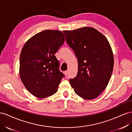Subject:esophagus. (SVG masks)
<instances>
[{"label":"esophagus","mask_w":132,"mask_h":132,"mask_svg":"<svg viewBox=\"0 0 132 132\" xmlns=\"http://www.w3.org/2000/svg\"><path fill=\"white\" fill-rule=\"evenodd\" d=\"M64 74H65V75L66 76V78L68 77H67V75H68V71H65V72H64Z\"/></svg>","instance_id":"1"}]
</instances>
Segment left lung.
<instances>
[{"mask_svg": "<svg viewBox=\"0 0 132 132\" xmlns=\"http://www.w3.org/2000/svg\"><path fill=\"white\" fill-rule=\"evenodd\" d=\"M63 32L78 60L77 76L70 80L71 87L82 98L95 99L106 88L113 69L111 45L106 37L93 28Z\"/></svg>", "mask_w": 132, "mask_h": 132, "instance_id": "obj_1", "label": "left lung"}]
</instances>
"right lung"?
Here are the masks:
<instances>
[{
	"mask_svg": "<svg viewBox=\"0 0 132 132\" xmlns=\"http://www.w3.org/2000/svg\"><path fill=\"white\" fill-rule=\"evenodd\" d=\"M65 40L59 30H46L26 41L20 57L19 74L26 89L33 96L45 98L57 91L63 74L54 55Z\"/></svg>",
	"mask_w": 132,
	"mask_h": 132,
	"instance_id": "add662e5",
	"label": "right lung"
}]
</instances>
